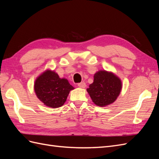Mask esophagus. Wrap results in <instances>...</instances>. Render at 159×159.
Instances as JSON below:
<instances>
[{
  "label": "esophagus",
  "mask_w": 159,
  "mask_h": 159,
  "mask_svg": "<svg viewBox=\"0 0 159 159\" xmlns=\"http://www.w3.org/2000/svg\"><path fill=\"white\" fill-rule=\"evenodd\" d=\"M78 87L81 88H85L86 87V84L85 82H81V83H80L78 84Z\"/></svg>",
  "instance_id": "obj_1"
}]
</instances>
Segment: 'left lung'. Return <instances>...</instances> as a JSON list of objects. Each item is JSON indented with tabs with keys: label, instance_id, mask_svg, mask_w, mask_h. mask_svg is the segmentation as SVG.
Segmentation results:
<instances>
[{
	"label": "left lung",
	"instance_id": "1",
	"mask_svg": "<svg viewBox=\"0 0 159 159\" xmlns=\"http://www.w3.org/2000/svg\"><path fill=\"white\" fill-rule=\"evenodd\" d=\"M93 84L87 89L93 102L100 107L111 104L122 88L121 81L112 72L101 70L94 74Z\"/></svg>",
	"mask_w": 159,
	"mask_h": 159
}]
</instances>
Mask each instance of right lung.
I'll use <instances>...</instances> for the list:
<instances>
[{
    "label": "right lung",
    "mask_w": 159,
    "mask_h": 159,
    "mask_svg": "<svg viewBox=\"0 0 159 159\" xmlns=\"http://www.w3.org/2000/svg\"><path fill=\"white\" fill-rule=\"evenodd\" d=\"M74 88L68 80L60 78L54 71L46 70L38 76L34 83L36 95L48 107L57 108L66 102L70 91Z\"/></svg>",
    "instance_id": "right-lung-1"
}]
</instances>
